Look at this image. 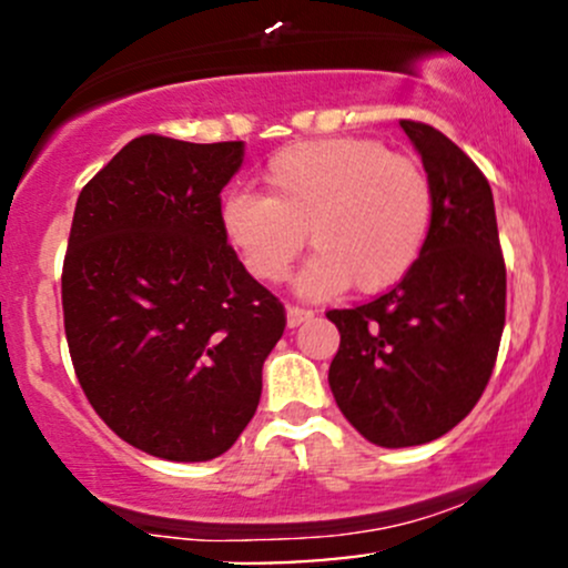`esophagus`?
Wrapping results in <instances>:
<instances>
[{"mask_svg": "<svg viewBox=\"0 0 568 568\" xmlns=\"http://www.w3.org/2000/svg\"><path fill=\"white\" fill-rule=\"evenodd\" d=\"M285 317H288V328H298V325L310 321L312 310H304V306H288Z\"/></svg>", "mask_w": 568, "mask_h": 568, "instance_id": "esophagus-1", "label": "esophagus"}]
</instances>
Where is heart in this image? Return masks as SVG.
<instances>
[{"label": "heart", "mask_w": 568, "mask_h": 568, "mask_svg": "<svg viewBox=\"0 0 568 568\" xmlns=\"http://www.w3.org/2000/svg\"><path fill=\"white\" fill-rule=\"evenodd\" d=\"M264 194L234 192L221 230L262 283H277L306 245L296 291L328 298L379 293L414 270L433 224V184L414 160L374 139H323L283 149L264 171Z\"/></svg>", "instance_id": "heart-1"}]
</instances>
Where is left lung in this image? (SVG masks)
<instances>
[{
	"label": "left lung",
	"instance_id": "left-lung-1",
	"mask_svg": "<svg viewBox=\"0 0 568 568\" xmlns=\"http://www.w3.org/2000/svg\"><path fill=\"white\" fill-rule=\"evenodd\" d=\"M400 128L433 184L425 251L393 291L325 312L342 334L328 368L336 406L384 448L422 446L470 414L497 363L507 296L486 175L440 130Z\"/></svg>",
	"mask_w": 568,
	"mask_h": 568
}]
</instances>
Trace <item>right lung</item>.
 <instances>
[{
	"label": "right lung",
	"instance_id": "1",
	"mask_svg": "<svg viewBox=\"0 0 568 568\" xmlns=\"http://www.w3.org/2000/svg\"><path fill=\"white\" fill-rule=\"evenodd\" d=\"M243 141L141 135L84 184L63 258V325L95 414L171 462L230 452L262 397L283 304L221 230Z\"/></svg>",
	"mask_w": 568,
	"mask_h": 568
}]
</instances>
